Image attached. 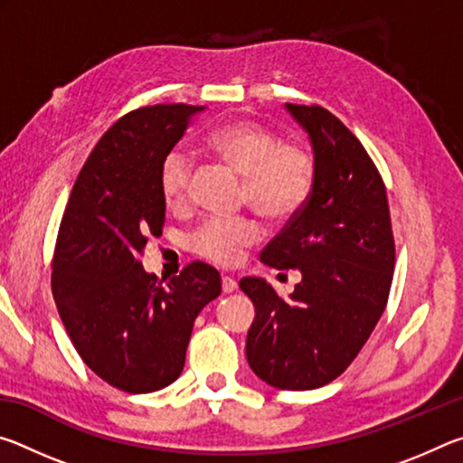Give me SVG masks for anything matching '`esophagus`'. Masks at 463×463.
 <instances>
[{
    "label": "esophagus",
    "mask_w": 463,
    "mask_h": 463,
    "mask_svg": "<svg viewBox=\"0 0 463 463\" xmlns=\"http://www.w3.org/2000/svg\"><path fill=\"white\" fill-rule=\"evenodd\" d=\"M234 289H237V279L224 276L222 278V292L224 294H231V292H234Z\"/></svg>",
    "instance_id": "esophagus-1"
}]
</instances>
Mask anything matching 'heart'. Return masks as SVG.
<instances>
[{
	"label": "heart",
	"instance_id": "1",
	"mask_svg": "<svg viewBox=\"0 0 463 463\" xmlns=\"http://www.w3.org/2000/svg\"><path fill=\"white\" fill-rule=\"evenodd\" d=\"M203 148L245 177V200L269 221L292 218L315 185V159L307 148L279 143L261 124L226 122L203 138ZM192 167L190 155L182 148H174L163 161L159 185L169 208H182L190 200ZM260 239V226L250 218H210L195 232V249L210 261L234 265L242 249Z\"/></svg>",
	"mask_w": 463,
	"mask_h": 463
}]
</instances>
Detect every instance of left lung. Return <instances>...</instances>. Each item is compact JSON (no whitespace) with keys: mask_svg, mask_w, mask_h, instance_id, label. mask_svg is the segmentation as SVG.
<instances>
[{"mask_svg":"<svg viewBox=\"0 0 463 463\" xmlns=\"http://www.w3.org/2000/svg\"><path fill=\"white\" fill-rule=\"evenodd\" d=\"M308 135L315 185L284 231L261 250L276 269H298L289 300L261 278L239 286L255 307L247 362L279 390H315L354 362L386 308L394 237L386 187L351 130L320 106L286 104Z\"/></svg>","mask_w":463,"mask_h":463,"instance_id":"8db88e82","label":"left lung"}]
</instances>
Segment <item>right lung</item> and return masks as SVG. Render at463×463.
Listing matches in <instances>:
<instances>
[{
	"instance_id": "add662e5",
	"label": "right lung",
	"mask_w": 463,
	"mask_h": 463,
	"mask_svg": "<svg viewBox=\"0 0 463 463\" xmlns=\"http://www.w3.org/2000/svg\"><path fill=\"white\" fill-rule=\"evenodd\" d=\"M203 106L135 109L85 161L62 214L52 296L77 354L109 386L146 394L185 364L194 320L221 294V273L194 261L161 286L140 255L165 222L159 174Z\"/></svg>"
}]
</instances>
